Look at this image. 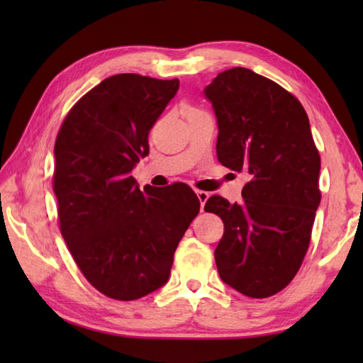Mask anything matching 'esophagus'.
Returning a JSON list of instances; mask_svg holds the SVG:
<instances>
[{
  "label": "esophagus",
  "instance_id": "1",
  "mask_svg": "<svg viewBox=\"0 0 363 363\" xmlns=\"http://www.w3.org/2000/svg\"><path fill=\"white\" fill-rule=\"evenodd\" d=\"M196 196H198V199H199V203H201V211L204 209V204H206V201L207 199H209V194H207V191H203V190H196Z\"/></svg>",
  "mask_w": 363,
  "mask_h": 363
}]
</instances>
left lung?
<instances>
[{
  "label": "left lung",
  "mask_w": 363,
  "mask_h": 363,
  "mask_svg": "<svg viewBox=\"0 0 363 363\" xmlns=\"http://www.w3.org/2000/svg\"><path fill=\"white\" fill-rule=\"evenodd\" d=\"M204 95L218 123V160L251 177L240 204L213 195L204 206L225 223L218 273L242 295L268 298L298 273L321 201L309 118L279 84L243 67L220 73Z\"/></svg>",
  "instance_id": "obj_1"
}]
</instances>
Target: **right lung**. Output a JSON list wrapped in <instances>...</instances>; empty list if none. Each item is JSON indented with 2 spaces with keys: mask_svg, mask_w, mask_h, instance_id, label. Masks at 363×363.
I'll return each mask as SVG.
<instances>
[{
  "mask_svg": "<svg viewBox=\"0 0 363 363\" xmlns=\"http://www.w3.org/2000/svg\"><path fill=\"white\" fill-rule=\"evenodd\" d=\"M177 89V79L111 76L72 107L54 145L60 234L86 279L113 299H138L167 284L199 212L186 184L142 191L130 176Z\"/></svg>",
  "mask_w": 363,
  "mask_h": 363,
  "instance_id": "obj_1",
  "label": "right lung"
}]
</instances>
